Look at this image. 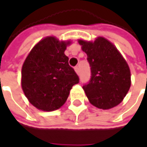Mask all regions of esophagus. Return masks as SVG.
<instances>
[{
	"instance_id": "34e87169",
	"label": "esophagus",
	"mask_w": 147,
	"mask_h": 147,
	"mask_svg": "<svg viewBox=\"0 0 147 147\" xmlns=\"http://www.w3.org/2000/svg\"><path fill=\"white\" fill-rule=\"evenodd\" d=\"M74 69H75V72H76L77 74L79 75V74H80V69H79V67H78V66H76V67L74 68Z\"/></svg>"
}]
</instances>
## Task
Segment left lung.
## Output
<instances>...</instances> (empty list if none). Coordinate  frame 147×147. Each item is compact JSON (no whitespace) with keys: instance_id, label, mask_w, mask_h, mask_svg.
<instances>
[{"instance_id":"obj_1","label":"left lung","mask_w":147,"mask_h":147,"mask_svg":"<svg viewBox=\"0 0 147 147\" xmlns=\"http://www.w3.org/2000/svg\"><path fill=\"white\" fill-rule=\"evenodd\" d=\"M88 55L91 78L82 88L94 106L108 110L119 105L131 86L130 69L116 47L104 37L78 41Z\"/></svg>"}]
</instances>
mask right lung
Returning a JSON list of instances; mask_svg holds the SVG:
<instances>
[{"label": "right lung", "instance_id": "obj_1", "mask_svg": "<svg viewBox=\"0 0 147 147\" xmlns=\"http://www.w3.org/2000/svg\"><path fill=\"white\" fill-rule=\"evenodd\" d=\"M69 42L48 37L40 41L27 56L22 68V88L32 105L52 111L65 104L79 78L69 65L65 51Z\"/></svg>", "mask_w": 147, "mask_h": 147}]
</instances>
